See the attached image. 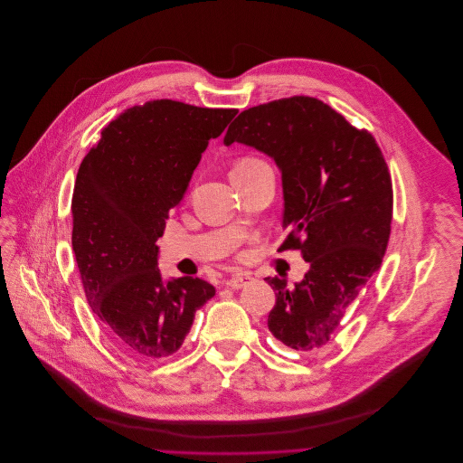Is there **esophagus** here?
<instances>
[{"label": "esophagus", "instance_id": "obj_1", "mask_svg": "<svg viewBox=\"0 0 463 463\" xmlns=\"http://www.w3.org/2000/svg\"><path fill=\"white\" fill-rule=\"evenodd\" d=\"M250 281H251V277H250V275H246V273H237V275L230 277V279H226V281H224V285H226L228 288L239 290V288L246 287Z\"/></svg>", "mask_w": 463, "mask_h": 463}]
</instances>
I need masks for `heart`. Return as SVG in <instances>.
Segmentation results:
<instances>
[{"instance_id": "heart-1", "label": "heart", "mask_w": 463, "mask_h": 463, "mask_svg": "<svg viewBox=\"0 0 463 463\" xmlns=\"http://www.w3.org/2000/svg\"><path fill=\"white\" fill-rule=\"evenodd\" d=\"M257 162H260V160H259V158H255V156H244V158H241V160H237V162H235L233 169H242V167L253 165V164H257ZM233 169H232V171H233Z\"/></svg>"}]
</instances>
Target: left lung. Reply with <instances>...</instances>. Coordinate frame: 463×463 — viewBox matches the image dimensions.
Masks as SVG:
<instances>
[{
    "instance_id": "8db88e82",
    "label": "left lung",
    "mask_w": 463,
    "mask_h": 463,
    "mask_svg": "<svg viewBox=\"0 0 463 463\" xmlns=\"http://www.w3.org/2000/svg\"><path fill=\"white\" fill-rule=\"evenodd\" d=\"M241 142L275 160L283 175L290 228L283 250L310 268L275 290L269 332L305 355L325 352L359 290L382 266L392 222V180L376 138L312 97H290L242 111L224 144Z\"/></svg>"
}]
</instances>
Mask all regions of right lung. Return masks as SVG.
Instances as JSON below:
<instances>
[{
    "label": "right lung",
    "mask_w": 463,
    "mask_h": 463,
    "mask_svg": "<svg viewBox=\"0 0 463 463\" xmlns=\"http://www.w3.org/2000/svg\"><path fill=\"white\" fill-rule=\"evenodd\" d=\"M237 109L151 100L102 129L72 192V250L89 307L142 359L175 354L215 288L199 277L164 281L158 246L210 138Z\"/></svg>",
    "instance_id": "right-lung-1"
}]
</instances>
